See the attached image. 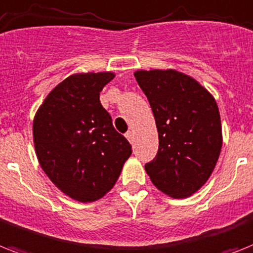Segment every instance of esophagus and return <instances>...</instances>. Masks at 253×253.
<instances>
[{"label": "esophagus", "mask_w": 253, "mask_h": 253, "mask_svg": "<svg viewBox=\"0 0 253 253\" xmlns=\"http://www.w3.org/2000/svg\"><path fill=\"white\" fill-rule=\"evenodd\" d=\"M126 137H127V140L130 141V143H133V132H132V131H127Z\"/></svg>", "instance_id": "obj_1"}]
</instances>
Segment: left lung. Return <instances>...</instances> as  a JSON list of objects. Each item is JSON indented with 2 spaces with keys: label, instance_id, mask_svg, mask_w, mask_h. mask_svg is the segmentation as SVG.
<instances>
[{
  "label": "left lung",
  "instance_id": "obj_1",
  "mask_svg": "<svg viewBox=\"0 0 253 253\" xmlns=\"http://www.w3.org/2000/svg\"><path fill=\"white\" fill-rule=\"evenodd\" d=\"M133 75L159 132V152L145 165L147 174L170 198H188L212 175L221 153L217 102L198 80L176 70H139Z\"/></svg>",
  "mask_w": 253,
  "mask_h": 253
}]
</instances>
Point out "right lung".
<instances>
[{
  "label": "right lung",
  "instance_id": "1",
  "mask_svg": "<svg viewBox=\"0 0 253 253\" xmlns=\"http://www.w3.org/2000/svg\"><path fill=\"white\" fill-rule=\"evenodd\" d=\"M114 77L110 71L73 74L35 114L39 164L58 190L80 203L105 196L132 152L100 102V92Z\"/></svg>",
  "mask_w": 253,
  "mask_h": 253
}]
</instances>
